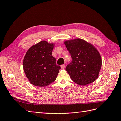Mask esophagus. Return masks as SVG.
<instances>
[{"label":"esophagus","mask_w":121,"mask_h":121,"mask_svg":"<svg viewBox=\"0 0 121 121\" xmlns=\"http://www.w3.org/2000/svg\"><path fill=\"white\" fill-rule=\"evenodd\" d=\"M65 68V65H61V68L62 69H64Z\"/></svg>","instance_id":"34e87169"}]
</instances>
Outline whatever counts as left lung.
<instances>
[{
    "label": "left lung",
    "instance_id": "left-lung-1",
    "mask_svg": "<svg viewBox=\"0 0 121 121\" xmlns=\"http://www.w3.org/2000/svg\"><path fill=\"white\" fill-rule=\"evenodd\" d=\"M64 44L72 59L65 70L73 81L80 85L95 81L102 65L100 54L95 47L80 38L67 40Z\"/></svg>",
    "mask_w": 121,
    "mask_h": 121
}]
</instances>
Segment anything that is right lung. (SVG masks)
Instances as JSON below:
<instances>
[{
  "mask_svg": "<svg viewBox=\"0 0 121 121\" xmlns=\"http://www.w3.org/2000/svg\"><path fill=\"white\" fill-rule=\"evenodd\" d=\"M54 44L42 41L33 45L23 60L25 74L30 82L36 86L45 87L54 82L60 69L52 56Z\"/></svg>",
  "mask_w": 121,
  "mask_h": 121,
  "instance_id": "obj_1",
  "label": "right lung"
}]
</instances>
